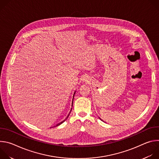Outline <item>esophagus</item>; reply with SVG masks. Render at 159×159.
Instances as JSON below:
<instances>
[{
  "mask_svg": "<svg viewBox=\"0 0 159 159\" xmlns=\"http://www.w3.org/2000/svg\"><path fill=\"white\" fill-rule=\"evenodd\" d=\"M89 79H88V77L87 76H84L83 77V80H85V81H87V80H88Z\"/></svg>",
  "mask_w": 159,
  "mask_h": 159,
  "instance_id": "esophagus-1",
  "label": "esophagus"
}]
</instances>
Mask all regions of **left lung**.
Instances as JSON below:
<instances>
[{
	"instance_id": "left-lung-1",
	"label": "left lung",
	"mask_w": 159,
	"mask_h": 159,
	"mask_svg": "<svg viewBox=\"0 0 159 159\" xmlns=\"http://www.w3.org/2000/svg\"><path fill=\"white\" fill-rule=\"evenodd\" d=\"M100 120H101V118H100Z\"/></svg>"
}]
</instances>
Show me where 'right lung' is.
Returning <instances> with one entry per match:
<instances>
[{
	"mask_svg": "<svg viewBox=\"0 0 159 159\" xmlns=\"http://www.w3.org/2000/svg\"><path fill=\"white\" fill-rule=\"evenodd\" d=\"M74 94H75V93H74ZM73 100H74V98H73ZM72 106H73V101H72ZM72 108H71V110H70V111H72ZM69 115H70V113H69V115H68V116H67V117H66V118H68V117H69ZM66 119H65V120H66ZM65 120H63V121H61V123H58V124H57V125H56V126H58V125H61V123H63V122H64V121H65Z\"/></svg>",
	"mask_w": 159,
	"mask_h": 159,
	"instance_id": "right-lung-1",
	"label": "right lung"
}]
</instances>
